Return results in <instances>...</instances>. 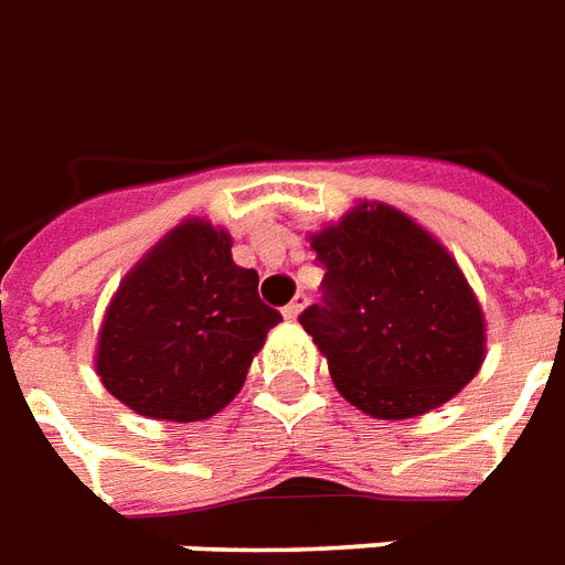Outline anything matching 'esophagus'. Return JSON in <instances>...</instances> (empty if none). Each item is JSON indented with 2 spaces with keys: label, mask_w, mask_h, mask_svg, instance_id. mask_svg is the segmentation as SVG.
<instances>
[{
  "label": "esophagus",
  "mask_w": 565,
  "mask_h": 565,
  "mask_svg": "<svg viewBox=\"0 0 565 565\" xmlns=\"http://www.w3.org/2000/svg\"><path fill=\"white\" fill-rule=\"evenodd\" d=\"M305 305H308V296H305V292H299V296H296V299H292L290 305L281 310L284 319H299V313L305 310Z\"/></svg>",
  "instance_id": "esophagus-1"
}]
</instances>
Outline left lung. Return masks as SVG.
Masks as SVG:
<instances>
[{
	"mask_svg": "<svg viewBox=\"0 0 565 565\" xmlns=\"http://www.w3.org/2000/svg\"><path fill=\"white\" fill-rule=\"evenodd\" d=\"M322 301L301 328L343 398L375 419L434 411L483 361V313L446 248L404 213L363 202L313 237Z\"/></svg>",
	"mask_w": 565,
	"mask_h": 565,
	"instance_id": "obj_1",
	"label": "left lung"
}]
</instances>
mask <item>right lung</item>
<instances>
[{
	"label": "right lung",
	"instance_id": "obj_1",
	"mask_svg": "<svg viewBox=\"0 0 565 565\" xmlns=\"http://www.w3.org/2000/svg\"><path fill=\"white\" fill-rule=\"evenodd\" d=\"M281 313L257 296V273L231 260L211 222L170 231L119 284L102 322L96 372L131 411L199 422L239 393Z\"/></svg>",
	"mask_w": 565,
	"mask_h": 565
}]
</instances>
